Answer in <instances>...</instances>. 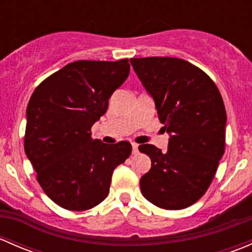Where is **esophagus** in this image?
Listing matches in <instances>:
<instances>
[{
    "label": "esophagus",
    "instance_id": "obj_1",
    "mask_svg": "<svg viewBox=\"0 0 252 252\" xmlns=\"http://www.w3.org/2000/svg\"><path fill=\"white\" fill-rule=\"evenodd\" d=\"M131 152H133L134 155H136L139 152V145L135 144V142H133V144H131Z\"/></svg>",
    "mask_w": 252,
    "mask_h": 252
}]
</instances>
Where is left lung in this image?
<instances>
[{
	"instance_id": "left-lung-1",
	"label": "left lung",
	"mask_w": 252,
	"mask_h": 252,
	"mask_svg": "<svg viewBox=\"0 0 252 252\" xmlns=\"http://www.w3.org/2000/svg\"><path fill=\"white\" fill-rule=\"evenodd\" d=\"M130 63L169 135L167 151L139 146L151 158L140 179L141 192L157 207L182 210L205 194L224 154L222 96L212 79L188 61L146 57Z\"/></svg>"
}]
</instances>
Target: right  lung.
<instances>
[{
    "label": "right lung",
    "instance_id": "right-lung-1",
    "mask_svg": "<svg viewBox=\"0 0 252 252\" xmlns=\"http://www.w3.org/2000/svg\"><path fill=\"white\" fill-rule=\"evenodd\" d=\"M129 70L128 60L77 61L45 79L30 97L25 154L45 194L65 210L102 202L114 168L130 156L128 141L103 144L90 131Z\"/></svg>",
    "mask_w": 252,
    "mask_h": 252
}]
</instances>
